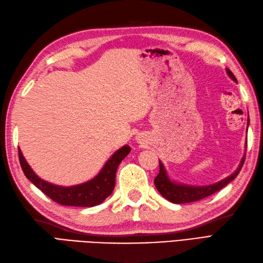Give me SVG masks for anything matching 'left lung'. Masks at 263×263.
Masks as SVG:
<instances>
[{
    "label": "left lung",
    "instance_id": "1",
    "mask_svg": "<svg viewBox=\"0 0 263 263\" xmlns=\"http://www.w3.org/2000/svg\"><path fill=\"white\" fill-rule=\"evenodd\" d=\"M226 70H227V73L230 78H231L233 81L238 82L235 79L234 74L230 71L228 68ZM249 124H250V119L248 118V128H249ZM248 128H247V132H248ZM246 152H247V143H246L245 154H243V157L241 158V162L238 166V168H236L231 175H229L228 177L223 178V180L219 181L217 183L210 184V185H202V186L178 183L174 180H172V178L170 177L168 173H167V171H166L162 161H159V173H158V175L155 177V180H154V183H155V186L159 193L162 194V196L172 203L183 204V203H191V202L200 201V200H202V198L212 195L213 193H215V192L220 191L224 186H227L230 182H232L234 178L238 176V174L240 173L242 166H243V163H245Z\"/></svg>",
    "mask_w": 263,
    "mask_h": 263
}]
</instances>
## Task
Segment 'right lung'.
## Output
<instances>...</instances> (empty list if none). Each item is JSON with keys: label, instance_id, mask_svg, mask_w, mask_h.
<instances>
[{"label": "right lung", "instance_id": "obj_1", "mask_svg": "<svg viewBox=\"0 0 263 263\" xmlns=\"http://www.w3.org/2000/svg\"><path fill=\"white\" fill-rule=\"evenodd\" d=\"M129 153L130 147L128 145L120 147L112 154L98 174L93 176L91 180L81 184L71 185V186H61V185H55L42 180L25 161L20 148H18V158H20L24 175L51 200L62 204V205L92 208L99 205L112 193L118 166Z\"/></svg>", "mask_w": 263, "mask_h": 263}]
</instances>
